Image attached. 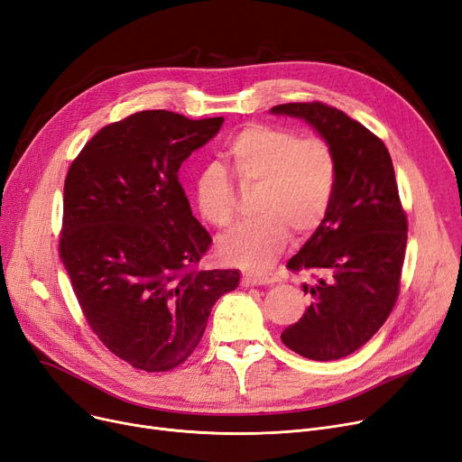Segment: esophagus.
Wrapping results in <instances>:
<instances>
[{
    "mask_svg": "<svg viewBox=\"0 0 462 462\" xmlns=\"http://www.w3.org/2000/svg\"><path fill=\"white\" fill-rule=\"evenodd\" d=\"M275 277H270V275H263V273H245L242 283L245 287H268V285H273L275 283Z\"/></svg>",
    "mask_w": 462,
    "mask_h": 462,
    "instance_id": "1",
    "label": "esophagus"
}]
</instances>
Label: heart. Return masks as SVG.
Here are the masks:
<instances>
[{
	"mask_svg": "<svg viewBox=\"0 0 462 462\" xmlns=\"http://www.w3.org/2000/svg\"><path fill=\"white\" fill-rule=\"evenodd\" d=\"M225 158L239 185H258L254 213L260 217L220 236L218 254L239 268L268 270L283 251L289 228L304 236L325 220L337 173L334 151L320 137L247 125L228 139ZM194 199L199 215L213 226L225 228L236 217L232 177L217 162L198 170Z\"/></svg>",
	"mask_w": 462,
	"mask_h": 462,
	"instance_id": "obj_1",
	"label": "heart"
}]
</instances>
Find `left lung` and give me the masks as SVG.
Returning <instances> with one entry per match:
<instances>
[{
  "label": "left lung",
  "mask_w": 462,
  "mask_h": 462,
  "mask_svg": "<svg viewBox=\"0 0 462 462\" xmlns=\"http://www.w3.org/2000/svg\"><path fill=\"white\" fill-rule=\"evenodd\" d=\"M270 111L306 120L336 156L328 213L287 264L311 273V283L302 285L311 304L281 334L298 355L336 360L363 347L398 298L408 220L393 160L377 135L336 107L311 102Z\"/></svg>",
  "instance_id": "obj_1"
}]
</instances>
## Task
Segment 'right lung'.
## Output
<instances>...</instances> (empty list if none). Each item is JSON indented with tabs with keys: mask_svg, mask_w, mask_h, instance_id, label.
Instances as JSON below:
<instances>
[{
	"mask_svg": "<svg viewBox=\"0 0 462 462\" xmlns=\"http://www.w3.org/2000/svg\"><path fill=\"white\" fill-rule=\"evenodd\" d=\"M225 118L142 111L99 130L64 185L60 258L90 328L137 370L168 372L199 344L237 270H196L211 236L179 168Z\"/></svg>",
	"mask_w": 462,
	"mask_h": 462,
	"instance_id": "add662e5",
	"label": "right lung"
}]
</instances>
